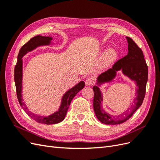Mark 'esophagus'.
<instances>
[{
  "label": "esophagus",
  "instance_id": "obj_1",
  "mask_svg": "<svg viewBox=\"0 0 160 160\" xmlns=\"http://www.w3.org/2000/svg\"><path fill=\"white\" fill-rule=\"evenodd\" d=\"M93 83H94V81H93V79H92L91 78H88L85 80V85L86 86L93 85Z\"/></svg>",
  "mask_w": 160,
  "mask_h": 160
}]
</instances>
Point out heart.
<instances>
[{"instance_id": "heart-1", "label": "heart", "mask_w": 160, "mask_h": 160, "mask_svg": "<svg viewBox=\"0 0 160 160\" xmlns=\"http://www.w3.org/2000/svg\"><path fill=\"white\" fill-rule=\"evenodd\" d=\"M117 57V52L112 48L106 50L101 57V65L103 67H106L111 65Z\"/></svg>"}]
</instances>
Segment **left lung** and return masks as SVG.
Instances as JSON below:
<instances>
[{
    "label": "left lung",
    "instance_id": "obj_1",
    "mask_svg": "<svg viewBox=\"0 0 160 160\" xmlns=\"http://www.w3.org/2000/svg\"><path fill=\"white\" fill-rule=\"evenodd\" d=\"M126 38L128 42V55L115 62L112 68L99 75L97 80L98 86L95 85L93 88L95 113L100 122L106 125H117L126 122L142 105L146 94L148 67L144 59L143 51L130 37H126ZM120 70H122L124 74L134 80L137 83L138 87L137 98L134 101V104L129 110L121 116H113L105 112L101 107L102 96L98 86L105 82H110L115 77L117 71Z\"/></svg>",
    "mask_w": 160,
    "mask_h": 160
}]
</instances>
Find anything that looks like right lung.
<instances>
[{
	"mask_svg": "<svg viewBox=\"0 0 160 160\" xmlns=\"http://www.w3.org/2000/svg\"><path fill=\"white\" fill-rule=\"evenodd\" d=\"M52 39L50 37H43L41 35H37L32 37L28 41L26 44L24 45L20 51L18 52L17 62L14 67V82L16 85L17 95L22 108L27 113L28 116L33 119L37 122L40 123H45L47 125L56 124L61 122L65 118L67 110L69 109V105L72 99L74 97L79 93V92L84 88L85 82L80 81L78 84H77L73 88H72L69 90L67 91L63 95L61 99V103L60 107L56 112L52 113L49 116H42L38 115L35 113H31L28 110L25 104L22 102V57L26 55L28 52L31 51L33 49H36L37 47L42 45H49L51 44V41Z\"/></svg>",
	"mask_w": 160,
	"mask_h": 160,
	"instance_id": "add662e5",
	"label": "right lung"
}]
</instances>
